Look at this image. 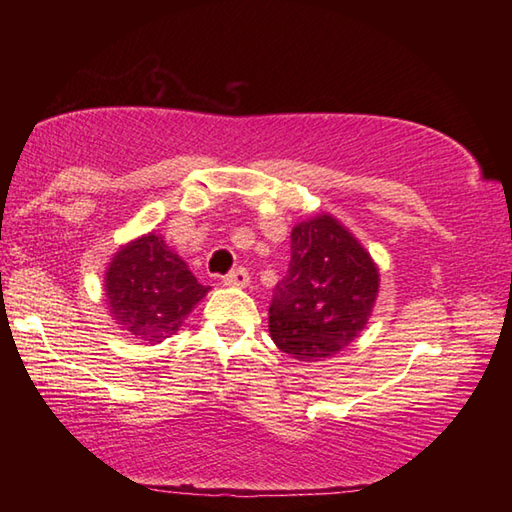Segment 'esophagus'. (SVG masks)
Returning <instances> with one entry per match:
<instances>
[{
  "mask_svg": "<svg viewBox=\"0 0 512 512\" xmlns=\"http://www.w3.org/2000/svg\"><path fill=\"white\" fill-rule=\"evenodd\" d=\"M248 282H250V275H248V271L246 268H235V271H230L228 275L223 277V284L225 287H237V289H244V287H248Z\"/></svg>",
  "mask_w": 512,
  "mask_h": 512,
  "instance_id": "34e87169",
  "label": "esophagus"
}]
</instances>
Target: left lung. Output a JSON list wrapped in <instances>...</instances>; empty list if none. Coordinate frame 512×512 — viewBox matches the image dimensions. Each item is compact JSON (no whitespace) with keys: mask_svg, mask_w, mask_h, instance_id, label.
Returning a JSON list of instances; mask_svg holds the SVG:
<instances>
[{"mask_svg":"<svg viewBox=\"0 0 512 512\" xmlns=\"http://www.w3.org/2000/svg\"><path fill=\"white\" fill-rule=\"evenodd\" d=\"M379 293V268L334 216L291 230V262L268 307V332L298 361H323L366 327Z\"/></svg>","mask_w":512,"mask_h":512,"instance_id":"1","label":"left lung"}]
</instances>
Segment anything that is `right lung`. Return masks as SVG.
Returning <instances> with one entry per match:
<instances>
[{
	"instance_id": "obj_1",
	"label": "right lung",
	"mask_w": 512,
	"mask_h": 512,
	"mask_svg": "<svg viewBox=\"0 0 512 512\" xmlns=\"http://www.w3.org/2000/svg\"><path fill=\"white\" fill-rule=\"evenodd\" d=\"M207 291L155 232L121 246L106 271L112 320L151 345L176 334Z\"/></svg>"
}]
</instances>
